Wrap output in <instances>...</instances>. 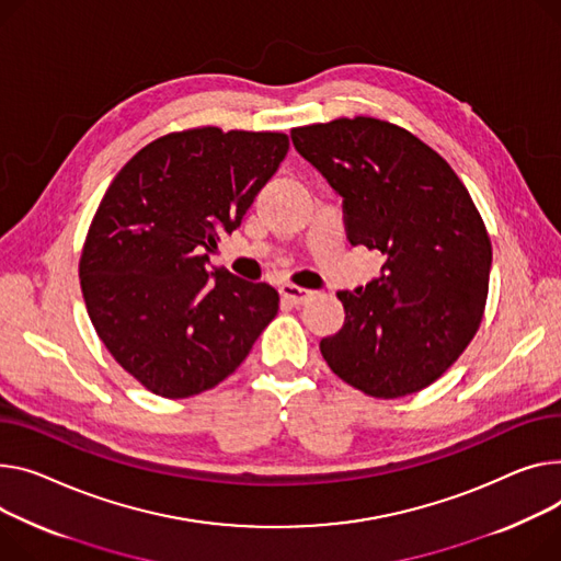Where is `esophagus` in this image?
I'll return each mask as SVG.
<instances>
[{
	"mask_svg": "<svg viewBox=\"0 0 561 561\" xmlns=\"http://www.w3.org/2000/svg\"><path fill=\"white\" fill-rule=\"evenodd\" d=\"M279 293H282V297L286 302H290V305H305L309 297L313 295V290H307V288H302V286H295V284H284L282 288H279Z\"/></svg>",
	"mask_w": 561,
	"mask_h": 561,
	"instance_id": "34e87169",
	"label": "esophagus"
}]
</instances>
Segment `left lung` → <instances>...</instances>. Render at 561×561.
Instances as JSON below:
<instances>
[{
	"instance_id": "1",
	"label": "left lung",
	"mask_w": 561,
	"mask_h": 561,
	"mask_svg": "<svg viewBox=\"0 0 561 561\" xmlns=\"http://www.w3.org/2000/svg\"><path fill=\"white\" fill-rule=\"evenodd\" d=\"M290 139L343 196L352 245L381 250V275L339 290L345 324L320 341L335 377L367 397L424 390L449 369L482 322L492 241L467 186L405 128L341 117Z\"/></svg>"
}]
</instances>
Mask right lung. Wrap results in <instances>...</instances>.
I'll return each instance as SVG.
<instances>
[{
  "mask_svg": "<svg viewBox=\"0 0 561 561\" xmlns=\"http://www.w3.org/2000/svg\"><path fill=\"white\" fill-rule=\"evenodd\" d=\"M288 153V135L169 133L110 182L90 222L79 277L96 335L148 392L186 399L245 360L279 311V293L205 268Z\"/></svg>",
  "mask_w": 561,
  "mask_h": 561,
  "instance_id": "1",
  "label": "right lung"
}]
</instances>
